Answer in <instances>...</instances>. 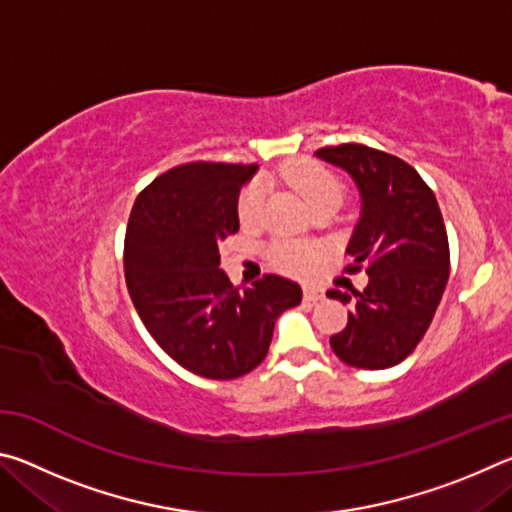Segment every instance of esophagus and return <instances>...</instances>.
Segmentation results:
<instances>
[{"label": "esophagus", "mask_w": 512, "mask_h": 512, "mask_svg": "<svg viewBox=\"0 0 512 512\" xmlns=\"http://www.w3.org/2000/svg\"><path fill=\"white\" fill-rule=\"evenodd\" d=\"M302 293H305L307 302H318V300L325 298L323 289H318V287H305V289H302Z\"/></svg>", "instance_id": "1"}]
</instances>
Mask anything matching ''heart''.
Returning <instances> with one entry per match:
<instances>
[{
  "label": "heart",
  "mask_w": 512,
  "mask_h": 512,
  "mask_svg": "<svg viewBox=\"0 0 512 512\" xmlns=\"http://www.w3.org/2000/svg\"><path fill=\"white\" fill-rule=\"evenodd\" d=\"M282 178L296 189L311 210H323V207H339L343 198V183L339 176L323 164L314 160L298 158L291 160L282 167ZM266 201V187L264 183H250L239 196L237 214L239 221L244 225H255L262 219ZM311 250L296 244H275L271 248V262L287 273H298L309 262Z\"/></svg>",
  "instance_id": "obj_1"
}]
</instances>
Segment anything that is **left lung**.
I'll list each match as a JSON object with an SVG mask.
<instances>
[{"instance_id":"obj_1","label":"left lung","mask_w":512,"mask_h":512,"mask_svg":"<svg viewBox=\"0 0 512 512\" xmlns=\"http://www.w3.org/2000/svg\"><path fill=\"white\" fill-rule=\"evenodd\" d=\"M320 160L350 173L361 216L345 253L352 268L366 264L368 287L327 296L352 302L348 325L329 345L343 363L363 370L397 366L415 350L449 280L443 214L429 185L411 164L363 144L325 146Z\"/></svg>"}]
</instances>
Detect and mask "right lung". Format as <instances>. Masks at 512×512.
<instances>
[{
  "label": "right lung",
  "instance_id": "obj_1",
  "mask_svg": "<svg viewBox=\"0 0 512 512\" xmlns=\"http://www.w3.org/2000/svg\"><path fill=\"white\" fill-rule=\"evenodd\" d=\"M253 164L192 162L137 196L124 241L126 287L142 323L169 357L194 375L237 379L264 361L282 311L302 289L264 275L235 289L219 244L239 230V192Z\"/></svg>",
  "mask_w": 512,
  "mask_h": 512
}]
</instances>
